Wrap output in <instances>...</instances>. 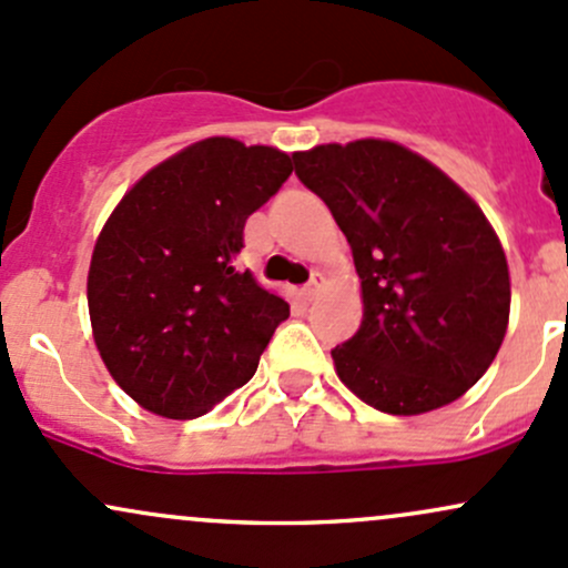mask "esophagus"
<instances>
[{
	"label": "esophagus",
	"mask_w": 568,
	"mask_h": 568,
	"mask_svg": "<svg viewBox=\"0 0 568 568\" xmlns=\"http://www.w3.org/2000/svg\"><path fill=\"white\" fill-rule=\"evenodd\" d=\"M322 286H325V278H322V273H314V276H311V282L303 286V297H306V301H316V295L322 292Z\"/></svg>",
	"instance_id": "1"
}]
</instances>
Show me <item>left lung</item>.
Returning <instances> with one entry per match:
<instances>
[{
    "instance_id": "8db88e82",
    "label": "left lung",
    "mask_w": 568,
    "mask_h": 568,
    "mask_svg": "<svg viewBox=\"0 0 568 568\" xmlns=\"http://www.w3.org/2000/svg\"><path fill=\"white\" fill-rule=\"evenodd\" d=\"M292 160L349 241L363 286L359 331L331 352L338 379L384 414L453 404L490 368L509 322V267L485 213L389 140Z\"/></svg>"
}]
</instances>
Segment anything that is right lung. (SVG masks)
<instances>
[{
    "mask_svg": "<svg viewBox=\"0 0 568 568\" xmlns=\"http://www.w3.org/2000/svg\"><path fill=\"white\" fill-rule=\"evenodd\" d=\"M292 173L271 145L209 138L143 175L97 237L94 344L149 412L194 419L243 387L290 306L237 273L243 227Z\"/></svg>",
    "mask_w": 568,
    "mask_h": 568,
    "instance_id": "add662e5",
    "label": "right lung"
}]
</instances>
